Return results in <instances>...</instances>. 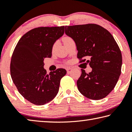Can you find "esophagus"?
I'll return each mask as SVG.
<instances>
[{
  "label": "esophagus",
  "mask_w": 132,
  "mask_h": 132,
  "mask_svg": "<svg viewBox=\"0 0 132 132\" xmlns=\"http://www.w3.org/2000/svg\"><path fill=\"white\" fill-rule=\"evenodd\" d=\"M73 69V68H72V67H67V68H66V70H67V71H69V70H71V69Z\"/></svg>",
  "instance_id": "34e87169"
}]
</instances>
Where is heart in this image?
Segmentation results:
<instances>
[{
	"mask_svg": "<svg viewBox=\"0 0 132 132\" xmlns=\"http://www.w3.org/2000/svg\"><path fill=\"white\" fill-rule=\"evenodd\" d=\"M72 40H73L72 38H71L69 37H64L63 38V42H64V45H66V44H67L68 43H69V42H70L71 41H72ZM55 45H56V43L53 44V45L52 46L53 50L55 47Z\"/></svg>",
	"mask_w": 132,
	"mask_h": 132,
	"instance_id": "b5f03b06",
	"label": "heart"
}]
</instances>
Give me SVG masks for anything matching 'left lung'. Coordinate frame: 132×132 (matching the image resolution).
<instances>
[{
    "label": "left lung",
    "mask_w": 132,
    "mask_h": 132,
    "mask_svg": "<svg viewBox=\"0 0 132 132\" xmlns=\"http://www.w3.org/2000/svg\"><path fill=\"white\" fill-rule=\"evenodd\" d=\"M65 33L74 40L80 63L87 61L92 68L87 73L81 69L77 81L81 94L91 100L106 97L117 84L121 73L122 53L109 31L95 24L65 26Z\"/></svg>",
    "instance_id": "left-lung-1"
}]
</instances>
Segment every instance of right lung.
<instances>
[{
	"label": "right lung",
	"mask_w": 132,
	"mask_h": 132,
	"mask_svg": "<svg viewBox=\"0 0 132 132\" xmlns=\"http://www.w3.org/2000/svg\"><path fill=\"white\" fill-rule=\"evenodd\" d=\"M64 26L41 27L28 31L17 44L10 62V75L19 92L27 101L37 105L54 98L64 69L46 73L44 61L52 56L53 45L63 35Z\"/></svg>",
	"instance_id": "right-lung-1"
}]
</instances>
